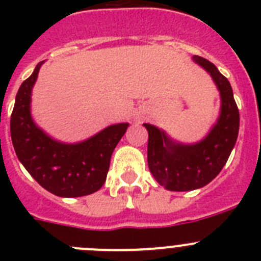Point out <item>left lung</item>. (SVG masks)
I'll use <instances>...</instances> for the list:
<instances>
[{
  "mask_svg": "<svg viewBox=\"0 0 261 261\" xmlns=\"http://www.w3.org/2000/svg\"><path fill=\"white\" fill-rule=\"evenodd\" d=\"M211 73L221 91V116L208 137L196 145H177L156 126L144 124L149 133L147 165L154 179L170 191H192L211 183L229 159L239 132V111L225 75L204 57L193 56Z\"/></svg>",
  "mask_w": 261,
  "mask_h": 261,
  "instance_id": "left-lung-1",
  "label": "left lung"
}]
</instances>
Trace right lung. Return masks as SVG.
<instances>
[{"label":"right lung","instance_id":"right-lung-1","mask_svg":"<svg viewBox=\"0 0 261 261\" xmlns=\"http://www.w3.org/2000/svg\"><path fill=\"white\" fill-rule=\"evenodd\" d=\"M41 62L23 81L15 98L10 117L14 150L30 175L53 195L80 197L96 192L105 184L111 155L128 124L111 125L75 145L53 141L34 124L30 115V95Z\"/></svg>","mask_w":261,"mask_h":261}]
</instances>
